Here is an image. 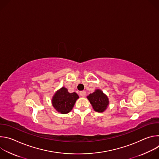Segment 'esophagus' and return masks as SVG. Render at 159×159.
Returning a JSON list of instances; mask_svg holds the SVG:
<instances>
[{
    "label": "esophagus",
    "instance_id": "esophagus-1",
    "mask_svg": "<svg viewBox=\"0 0 159 159\" xmlns=\"http://www.w3.org/2000/svg\"><path fill=\"white\" fill-rule=\"evenodd\" d=\"M80 96H82V97H85V95H86L85 91H84V90H82V91H80Z\"/></svg>",
    "mask_w": 159,
    "mask_h": 159
}]
</instances>
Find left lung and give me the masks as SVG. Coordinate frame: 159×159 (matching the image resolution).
Returning <instances> with one entry per match:
<instances>
[{
    "label": "left lung",
    "instance_id": "8db88e82",
    "mask_svg": "<svg viewBox=\"0 0 159 159\" xmlns=\"http://www.w3.org/2000/svg\"><path fill=\"white\" fill-rule=\"evenodd\" d=\"M87 99L92 104L94 111L97 112H103L109 104L107 97L98 89L93 94H90L87 96Z\"/></svg>",
    "mask_w": 159,
    "mask_h": 159
}]
</instances>
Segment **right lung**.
<instances>
[{"label":"right lung","instance_id":"1","mask_svg":"<svg viewBox=\"0 0 159 159\" xmlns=\"http://www.w3.org/2000/svg\"><path fill=\"white\" fill-rule=\"evenodd\" d=\"M78 98L77 93H69L66 88L62 87L54 95L52 104L57 111L61 114H66L72 109Z\"/></svg>","mask_w":159,"mask_h":159}]
</instances>
